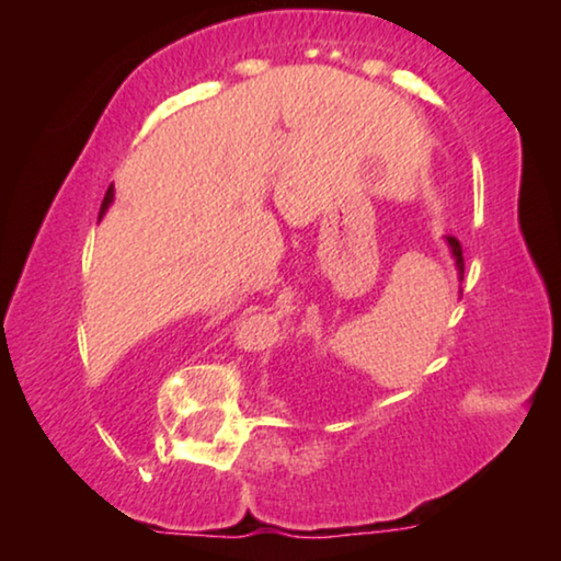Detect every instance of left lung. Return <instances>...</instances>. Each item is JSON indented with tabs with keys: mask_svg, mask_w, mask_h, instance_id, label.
Listing matches in <instances>:
<instances>
[{
	"mask_svg": "<svg viewBox=\"0 0 561 561\" xmlns=\"http://www.w3.org/2000/svg\"><path fill=\"white\" fill-rule=\"evenodd\" d=\"M448 244H450V253H454L456 259V268H459V276L465 279V255H461V244L456 237H448Z\"/></svg>",
	"mask_w": 561,
	"mask_h": 561,
	"instance_id": "obj_1",
	"label": "left lung"
}]
</instances>
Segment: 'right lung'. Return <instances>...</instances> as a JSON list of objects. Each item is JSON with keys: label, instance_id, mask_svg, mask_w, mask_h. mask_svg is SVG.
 I'll return each instance as SVG.
<instances>
[{"label": "right lung", "instance_id": "add662e5", "mask_svg": "<svg viewBox=\"0 0 561 561\" xmlns=\"http://www.w3.org/2000/svg\"><path fill=\"white\" fill-rule=\"evenodd\" d=\"M111 203H113V184L107 186V192H105V199H102V208H100V218L105 216V210L111 208Z\"/></svg>", "mask_w": 561, "mask_h": 561}]
</instances>
